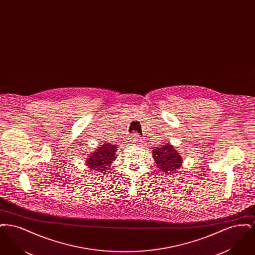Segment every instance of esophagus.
Listing matches in <instances>:
<instances>
[{
  "label": "esophagus",
  "mask_w": 255,
  "mask_h": 255,
  "mask_svg": "<svg viewBox=\"0 0 255 255\" xmlns=\"http://www.w3.org/2000/svg\"><path fill=\"white\" fill-rule=\"evenodd\" d=\"M132 142H133V143H135V144L140 143V142H141V138H140V136H139L138 134H134L133 137H132Z\"/></svg>",
  "instance_id": "1"
}]
</instances>
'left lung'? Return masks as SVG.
I'll list each match as a JSON object with an SVG mask.
<instances>
[{
	"mask_svg": "<svg viewBox=\"0 0 255 255\" xmlns=\"http://www.w3.org/2000/svg\"><path fill=\"white\" fill-rule=\"evenodd\" d=\"M153 158L158 165V171L171 174L173 172L177 173L182 166L183 159L182 156L174 149L170 143H164L153 150Z\"/></svg>",
	"mask_w": 255,
	"mask_h": 255,
	"instance_id": "left-lung-1",
	"label": "left lung"
}]
</instances>
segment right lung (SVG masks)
Instances as JSON below:
<instances>
[{
  "instance_id": "1",
  "label": "right lung",
  "mask_w": 255,
  "mask_h": 255,
  "mask_svg": "<svg viewBox=\"0 0 255 255\" xmlns=\"http://www.w3.org/2000/svg\"><path fill=\"white\" fill-rule=\"evenodd\" d=\"M117 148L118 145L103 142L101 145L97 147L96 152L92 153L86 158L89 168L101 173L109 172L112 165L111 163H113L117 157Z\"/></svg>"
}]
</instances>
